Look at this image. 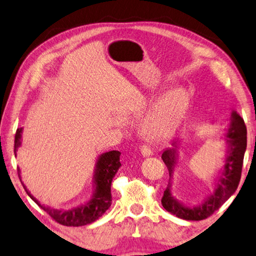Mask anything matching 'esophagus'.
I'll use <instances>...</instances> for the list:
<instances>
[{
    "label": "esophagus",
    "instance_id": "34e87169",
    "mask_svg": "<svg viewBox=\"0 0 256 256\" xmlns=\"http://www.w3.org/2000/svg\"><path fill=\"white\" fill-rule=\"evenodd\" d=\"M141 154H142V156H144V157H150V156L154 154V151L149 146L144 144V146H141Z\"/></svg>",
    "mask_w": 256,
    "mask_h": 256
}]
</instances>
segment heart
Listing matches in <instances>:
<instances>
[{
  "instance_id": "1",
  "label": "heart",
  "mask_w": 256,
  "mask_h": 256,
  "mask_svg": "<svg viewBox=\"0 0 256 256\" xmlns=\"http://www.w3.org/2000/svg\"><path fill=\"white\" fill-rule=\"evenodd\" d=\"M190 104V94L184 86H176L168 90L160 97L144 118L142 132L154 140L170 134L178 126ZM146 110V104H140L138 114Z\"/></svg>"
}]
</instances>
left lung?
<instances>
[{"label": "left lung", "mask_w": 256, "mask_h": 256, "mask_svg": "<svg viewBox=\"0 0 256 256\" xmlns=\"http://www.w3.org/2000/svg\"><path fill=\"white\" fill-rule=\"evenodd\" d=\"M229 123L224 128V141L226 144V156H224V164L214 180V190L206 196L201 204L190 206L172 194V176L175 168L178 166V152L177 148L180 146V140L172 142V148H166L162 154V159L170 172V183L166 190L164 192L162 204L168 212L175 214L184 220H198L206 219L211 216L216 210H218L234 193L236 192L240 180L242 160L246 151V126L244 120L240 118L236 110H232ZM214 123V122H212Z\"/></svg>", "instance_id": "left-lung-1"}]
</instances>
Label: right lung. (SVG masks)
Here are the masks:
<instances>
[{
	"label": "right lung",
	"mask_w": 256,
	"mask_h": 256,
	"mask_svg": "<svg viewBox=\"0 0 256 256\" xmlns=\"http://www.w3.org/2000/svg\"><path fill=\"white\" fill-rule=\"evenodd\" d=\"M22 131L24 128H20L16 130V138H14V154L16 156V151L21 146V141H22ZM120 152L118 150H112L108 152L102 154L96 159L94 170V192L92 198L88 201L84 202L76 208H72L70 210H58L50 206L42 204V203L34 198L32 193L29 192L21 180L20 168H18L19 177L21 183L24 185V188L27 192L30 198L40 206L42 210L46 211L55 222L63 224V226H73L79 227L84 226V224H92L96 222L98 218L105 214L106 210L112 204V193H110V185L112 178L118 168L120 167Z\"/></svg>",
	"instance_id": "add662e5"
}]
</instances>
